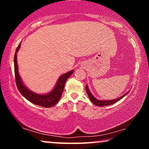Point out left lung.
I'll list each match as a JSON object with an SVG mask.
<instances>
[{
  "label": "left lung",
  "instance_id": "left-lung-1",
  "mask_svg": "<svg viewBox=\"0 0 149 149\" xmlns=\"http://www.w3.org/2000/svg\"><path fill=\"white\" fill-rule=\"evenodd\" d=\"M85 89H86V91L87 93V94H88V96L89 97V99H90V100L91 101V102H92L93 104L96 105V106H98V107H105V106H108V105H111V104H115V102H117V101L120 100L123 98V97L125 96V95H127V93H126L125 94H124L123 95H122L121 97H119V98L117 99H115V100H97L95 99L94 97L93 96L92 94H91L90 91H89V89H88V87H87V85L85 86Z\"/></svg>",
  "mask_w": 149,
  "mask_h": 149
}]
</instances>
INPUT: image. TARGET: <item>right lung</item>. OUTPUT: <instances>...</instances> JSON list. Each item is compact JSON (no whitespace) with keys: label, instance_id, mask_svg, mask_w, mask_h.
<instances>
[{"label":"right lung","instance_id":"right-lung-1","mask_svg":"<svg viewBox=\"0 0 149 149\" xmlns=\"http://www.w3.org/2000/svg\"><path fill=\"white\" fill-rule=\"evenodd\" d=\"M20 47V43L16 49L15 56H14V70H15V83L18 90L22 93L23 96L28 100V101L31 102L34 104L40 106V107L45 108H49L53 106L56 105L58 102L60 100L61 95H62L63 91H64V85L66 81L71 74H72L73 70L66 73L62 75L58 79V82L54 89L51 91L50 93L45 95H40L37 93H33L30 91L29 89L26 88L22 83L20 78L19 73H18L17 69V53Z\"/></svg>","mask_w":149,"mask_h":149}]
</instances>
